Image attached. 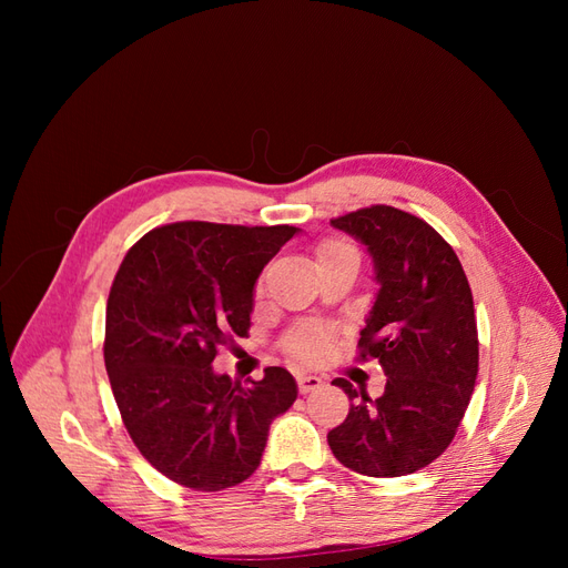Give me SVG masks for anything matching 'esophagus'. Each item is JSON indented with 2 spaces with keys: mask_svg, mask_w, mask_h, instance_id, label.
I'll return each instance as SVG.
<instances>
[{
  "mask_svg": "<svg viewBox=\"0 0 568 568\" xmlns=\"http://www.w3.org/2000/svg\"><path fill=\"white\" fill-rule=\"evenodd\" d=\"M322 386V379L320 376H313V374H298V390L301 393H313Z\"/></svg>",
  "mask_w": 568,
  "mask_h": 568,
  "instance_id": "obj_1",
  "label": "esophagus"
}]
</instances>
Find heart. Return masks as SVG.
I'll list each match as a JSON object with an SVG mask.
<instances>
[{"label":"heart","mask_w":568,"mask_h":568,"mask_svg":"<svg viewBox=\"0 0 568 568\" xmlns=\"http://www.w3.org/2000/svg\"><path fill=\"white\" fill-rule=\"evenodd\" d=\"M341 253H355V248L346 242H338V239H326L317 248V265L326 257H334ZM284 351L301 359V363H317L329 351V334L320 326H298V329L288 332L284 338Z\"/></svg>","instance_id":"heart-1"}]
</instances>
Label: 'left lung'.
Masks as SVG:
<instances>
[{"label": "left lung", "mask_w": 568, "mask_h": 568, "mask_svg": "<svg viewBox=\"0 0 568 568\" xmlns=\"http://www.w3.org/2000/svg\"><path fill=\"white\" fill-rule=\"evenodd\" d=\"M332 225L363 242L379 294L359 332L357 359H379L382 398L334 379L353 400L326 434L334 457L357 474L393 478L424 469L453 443L478 374V329L467 274L453 246L393 205H369Z\"/></svg>", "instance_id": "left-lung-1"}]
</instances>
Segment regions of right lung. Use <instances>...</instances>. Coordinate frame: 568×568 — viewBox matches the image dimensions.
I'll use <instances>...</instances> for the list:
<instances>
[{
    "mask_svg": "<svg viewBox=\"0 0 568 568\" xmlns=\"http://www.w3.org/2000/svg\"><path fill=\"white\" fill-rule=\"evenodd\" d=\"M298 230L186 220L146 232L120 263L106 303L104 363L136 450L175 484L215 493L261 464L272 419L296 379L213 372L220 346L246 336L257 274Z\"/></svg>",
    "mask_w": 568,
    "mask_h": 568,
    "instance_id": "add662e5",
    "label": "right lung"
}]
</instances>
